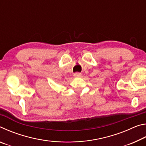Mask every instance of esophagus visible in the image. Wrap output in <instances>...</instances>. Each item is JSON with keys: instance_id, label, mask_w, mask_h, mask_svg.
Returning a JSON list of instances; mask_svg holds the SVG:
<instances>
[{"instance_id": "34e87169", "label": "esophagus", "mask_w": 146, "mask_h": 146, "mask_svg": "<svg viewBox=\"0 0 146 146\" xmlns=\"http://www.w3.org/2000/svg\"><path fill=\"white\" fill-rule=\"evenodd\" d=\"M73 76H75V77H78V76H81V73H74Z\"/></svg>"}]
</instances>
